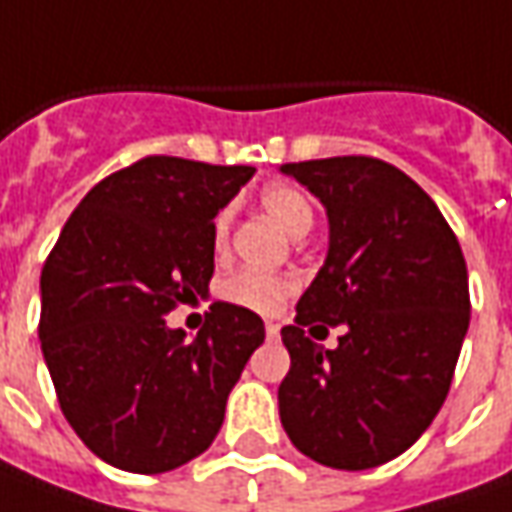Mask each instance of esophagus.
I'll return each mask as SVG.
<instances>
[{"label": "esophagus", "instance_id": "obj_1", "mask_svg": "<svg viewBox=\"0 0 512 512\" xmlns=\"http://www.w3.org/2000/svg\"><path fill=\"white\" fill-rule=\"evenodd\" d=\"M277 334H280V326H277V323H266V337H269V340H274Z\"/></svg>", "mask_w": 512, "mask_h": 512}]
</instances>
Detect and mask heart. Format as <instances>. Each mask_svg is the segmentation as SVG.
Segmentation results:
<instances>
[{
    "label": "heart",
    "mask_w": 512,
    "mask_h": 512,
    "mask_svg": "<svg viewBox=\"0 0 512 512\" xmlns=\"http://www.w3.org/2000/svg\"><path fill=\"white\" fill-rule=\"evenodd\" d=\"M260 206L280 223L289 235L303 238L314 223V209L309 198L289 184H272L260 192ZM229 235V212H221L215 218V243L221 249ZM297 289V283L286 274L257 272V269H240L229 274L223 280L221 297L226 303L238 306V309L255 311V314H274L286 300L291 291Z\"/></svg>",
    "instance_id": "b5f03b06"
}]
</instances>
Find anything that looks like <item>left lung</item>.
<instances>
[{"label": "left lung", "mask_w": 512, "mask_h": 512, "mask_svg": "<svg viewBox=\"0 0 512 512\" xmlns=\"http://www.w3.org/2000/svg\"><path fill=\"white\" fill-rule=\"evenodd\" d=\"M280 169L328 215L326 263L294 326L280 331L291 357L277 391L280 422L320 465H385L428 431L448 397L470 323L462 246L431 195L379 158ZM317 319L344 326L337 349L316 343L327 333L310 337Z\"/></svg>", "instance_id": "obj_1"}]
</instances>
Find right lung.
Returning <instances> with one entry per match:
<instances>
[{"label": "right lung", "instance_id": "add662e5", "mask_svg": "<svg viewBox=\"0 0 512 512\" xmlns=\"http://www.w3.org/2000/svg\"><path fill=\"white\" fill-rule=\"evenodd\" d=\"M252 175L141 158L81 198L47 255L42 354L64 419L107 465L175 470L221 431L229 391L266 337L263 320L218 300L186 340L164 317L209 294L212 221Z\"/></svg>", "mask_w": 512, "mask_h": 512}]
</instances>
